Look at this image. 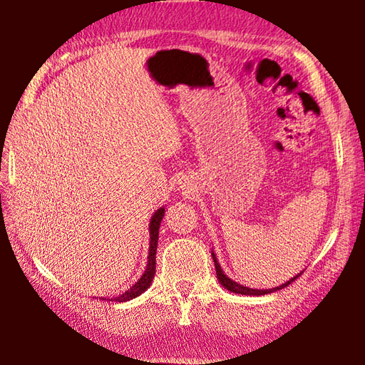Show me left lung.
I'll use <instances>...</instances> for the list:
<instances>
[{"mask_svg": "<svg viewBox=\"0 0 365 365\" xmlns=\"http://www.w3.org/2000/svg\"><path fill=\"white\" fill-rule=\"evenodd\" d=\"M212 259H214V265H215V274H217V279H219V282L222 283V287H225L227 289H230V292H233V293H240V294H252V296H261V294H267V293H272V292H277V289H282V288L288 287L289 283L294 282V280L298 279V277H301V274H302V272H301V274H298V275H296V277H293L292 280H288L287 283H283V285L277 287V288H272V289H252V288H248V287L238 285L237 282H233V280L228 279V277L224 274V272H222L220 265H219V262H217V259H215V256H214V252H212Z\"/></svg>", "mask_w": 365, "mask_h": 365, "instance_id": "1", "label": "left lung"}]
</instances>
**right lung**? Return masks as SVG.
I'll use <instances>...</instances> for the list:
<instances>
[{"mask_svg":"<svg viewBox=\"0 0 365 365\" xmlns=\"http://www.w3.org/2000/svg\"><path fill=\"white\" fill-rule=\"evenodd\" d=\"M164 217V209L160 207L154 212L151 224H150V235H151V242H150V256H148V265L145 274L141 275V279L135 283V285L128 289V292L122 293L114 298V301L117 302H123L135 298V296L141 294L143 292H146L148 287L151 285V282L154 279V274H156V250H158V235H159V225L160 220Z\"/></svg>","mask_w":365,"mask_h":365,"instance_id":"obj_1","label":"right lung"}]
</instances>
